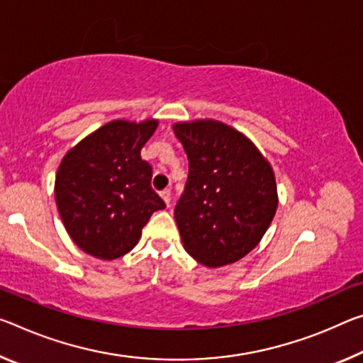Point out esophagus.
<instances>
[{
	"mask_svg": "<svg viewBox=\"0 0 363 363\" xmlns=\"http://www.w3.org/2000/svg\"><path fill=\"white\" fill-rule=\"evenodd\" d=\"M160 195H161V199L164 200V203L169 206V202H171V191H169V189H164V191H161Z\"/></svg>",
	"mask_w": 363,
	"mask_h": 363,
	"instance_id": "34e87169",
	"label": "esophagus"
}]
</instances>
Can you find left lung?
Returning a JSON list of instances; mask_svg holds the SVG:
<instances>
[{"label":"left lung","mask_w":363,"mask_h":363,"mask_svg":"<svg viewBox=\"0 0 363 363\" xmlns=\"http://www.w3.org/2000/svg\"><path fill=\"white\" fill-rule=\"evenodd\" d=\"M189 158L186 189L174 208L184 249L218 268L254 250L278 208L272 164L250 139L215 119L176 123Z\"/></svg>","instance_id":"obj_1"}]
</instances>
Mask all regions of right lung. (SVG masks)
Segmentation results:
<instances>
[{"label": "right lung", "mask_w": 363, "mask_h": 363, "mask_svg": "<svg viewBox=\"0 0 363 363\" xmlns=\"http://www.w3.org/2000/svg\"><path fill=\"white\" fill-rule=\"evenodd\" d=\"M158 128L116 119L80 140L56 172L55 199L67 234L79 249L114 260L134 249L142 229L164 202L152 189V166L140 150Z\"/></svg>", "instance_id": "add662e5"}]
</instances>
